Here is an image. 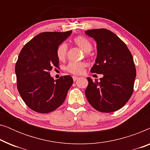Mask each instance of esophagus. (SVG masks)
I'll list each match as a JSON object with an SVG mask.
<instances>
[{
	"mask_svg": "<svg viewBox=\"0 0 150 150\" xmlns=\"http://www.w3.org/2000/svg\"><path fill=\"white\" fill-rule=\"evenodd\" d=\"M72 78H73V80H74V81H76V80H77L78 79H79V77L76 76H73Z\"/></svg>",
	"mask_w": 150,
	"mask_h": 150,
	"instance_id": "obj_1",
	"label": "esophagus"
}]
</instances>
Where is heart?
I'll return each mask as SVG.
<instances>
[{
  "instance_id": "heart-1",
  "label": "heart",
  "mask_w": 150,
  "mask_h": 150,
  "mask_svg": "<svg viewBox=\"0 0 150 150\" xmlns=\"http://www.w3.org/2000/svg\"><path fill=\"white\" fill-rule=\"evenodd\" d=\"M74 42L84 52L89 53L92 50L93 46L89 40L83 36H78L74 39ZM67 46L65 43H62L58 46L57 54L59 60H63L67 55ZM85 64L82 62H71L66 67V70L74 74H80L83 72Z\"/></svg>"
}]
</instances>
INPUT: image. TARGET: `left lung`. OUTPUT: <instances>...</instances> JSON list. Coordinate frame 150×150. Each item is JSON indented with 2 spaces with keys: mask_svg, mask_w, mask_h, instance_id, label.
<instances>
[{
  "mask_svg": "<svg viewBox=\"0 0 150 150\" xmlns=\"http://www.w3.org/2000/svg\"><path fill=\"white\" fill-rule=\"evenodd\" d=\"M85 33L97 44V57L91 72L103 74L99 82L87 78L85 96L98 111L114 112L123 107L132 94L136 78L132 56L125 43L109 30L99 28Z\"/></svg>",
  "mask_w": 150,
  "mask_h": 150,
  "instance_id": "obj_1",
  "label": "left lung"
}]
</instances>
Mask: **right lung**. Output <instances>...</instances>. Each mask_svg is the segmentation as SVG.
Returning a JSON list of instances; mask_svg holds the SVG:
<instances>
[{
  "label": "right lung",
  "mask_w": 150,
  "mask_h": 150,
  "mask_svg": "<svg viewBox=\"0 0 150 150\" xmlns=\"http://www.w3.org/2000/svg\"><path fill=\"white\" fill-rule=\"evenodd\" d=\"M71 33V30L41 33L20 51L15 68L18 90L25 104L34 111L52 112L66 98L73 79L64 76L55 81L50 71L52 67L59 66L57 48Z\"/></svg>",
  "instance_id": "1"
}]
</instances>
